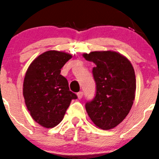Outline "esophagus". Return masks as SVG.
<instances>
[{"label":"esophagus","mask_w":159,"mask_h":159,"mask_svg":"<svg viewBox=\"0 0 159 159\" xmlns=\"http://www.w3.org/2000/svg\"><path fill=\"white\" fill-rule=\"evenodd\" d=\"M83 95H84V93H83L82 92H80L77 93V96H78V99H82V97H83Z\"/></svg>","instance_id":"obj_1"}]
</instances>
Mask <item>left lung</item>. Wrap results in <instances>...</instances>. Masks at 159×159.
<instances>
[{
  "instance_id": "8db88e82",
  "label": "left lung",
  "mask_w": 159,
  "mask_h": 159,
  "mask_svg": "<svg viewBox=\"0 0 159 159\" xmlns=\"http://www.w3.org/2000/svg\"><path fill=\"white\" fill-rule=\"evenodd\" d=\"M83 57L95 64L92 73L96 84L93 100L85 107L96 127L110 130L123 122L135 97L136 80L130 60L114 51H95Z\"/></svg>"
}]
</instances>
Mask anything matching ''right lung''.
<instances>
[{"mask_svg": "<svg viewBox=\"0 0 159 159\" xmlns=\"http://www.w3.org/2000/svg\"><path fill=\"white\" fill-rule=\"evenodd\" d=\"M72 57L64 52L47 51L28 67L23 84V95L30 116L46 128L62 121L71 99L77 95L69 90L61 68Z\"/></svg>", "mask_w": 159, "mask_h": 159, "instance_id": "add662e5", "label": "right lung"}]
</instances>
